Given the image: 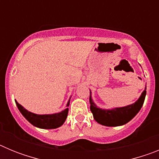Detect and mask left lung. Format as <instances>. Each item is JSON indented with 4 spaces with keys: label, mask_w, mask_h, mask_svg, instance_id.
I'll return each instance as SVG.
<instances>
[{
    "label": "left lung",
    "mask_w": 159,
    "mask_h": 159,
    "mask_svg": "<svg viewBox=\"0 0 159 159\" xmlns=\"http://www.w3.org/2000/svg\"><path fill=\"white\" fill-rule=\"evenodd\" d=\"M146 90L147 88H145L139 99L134 103L113 109H102L98 107L92 100L90 91V109L93 114L94 119L98 123L107 127H118L126 124L139 113L143 107L147 94Z\"/></svg>",
    "instance_id": "obj_1"
}]
</instances>
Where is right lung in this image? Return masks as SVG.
Wrapping results in <instances>:
<instances>
[{
	"mask_svg": "<svg viewBox=\"0 0 159 159\" xmlns=\"http://www.w3.org/2000/svg\"><path fill=\"white\" fill-rule=\"evenodd\" d=\"M16 104L20 113L23 115L24 117L33 126L42 129H55L62 126L65 122L68 114V107L65 110L62 111L59 113L51 114V115H36L32 113L25 109V107L19 104L16 100H15ZM70 99L67 103V107L69 106Z\"/></svg>",
	"mask_w": 159,
	"mask_h": 159,
	"instance_id": "right-lung-1",
	"label": "right lung"
}]
</instances>
